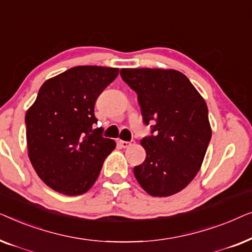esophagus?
Returning a JSON list of instances; mask_svg holds the SVG:
<instances>
[{
	"label": "esophagus",
	"mask_w": 252,
	"mask_h": 252,
	"mask_svg": "<svg viewBox=\"0 0 252 252\" xmlns=\"http://www.w3.org/2000/svg\"><path fill=\"white\" fill-rule=\"evenodd\" d=\"M119 144L122 146L123 148H128L130 146H134L135 144V141L134 140H130V141H123V140H119Z\"/></svg>",
	"instance_id": "obj_1"
}]
</instances>
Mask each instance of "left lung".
I'll return each instance as SVG.
<instances>
[{
	"label": "left lung",
	"mask_w": 252,
	"mask_h": 252,
	"mask_svg": "<svg viewBox=\"0 0 252 252\" xmlns=\"http://www.w3.org/2000/svg\"><path fill=\"white\" fill-rule=\"evenodd\" d=\"M120 75L136 92L143 123L155 124L141 140L147 157L134 175L151 196L177 194L197 174L211 140L206 103L179 71L123 68Z\"/></svg>",
	"instance_id": "obj_1"
}]
</instances>
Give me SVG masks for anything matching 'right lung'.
Returning <instances> with one entry per match:
<instances>
[{"instance_id":"add662e5","label":"right lung","mask_w":252,"mask_h":252,"mask_svg":"<svg viewBox=\"0 0 252 252\" xmlns=\"http://www.w3.org/2000/svg\"><path fill=\"white\" fill-rule=\"evenodd\" d=\"M119 68L75 66L41 86L25 116L29 157L41 180L67 196L92 188L116 142L102 136L94 106Z\"/></svg>"}]
</instances>
